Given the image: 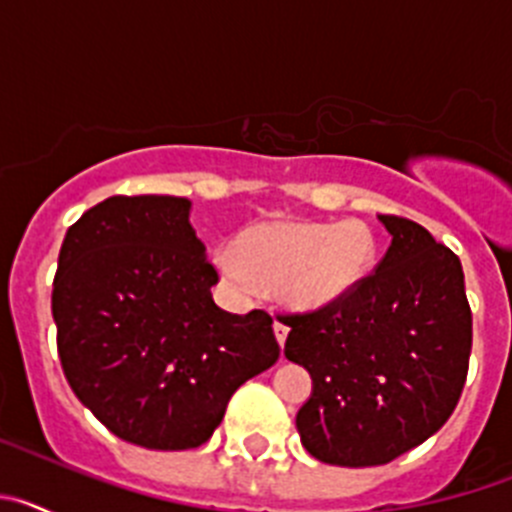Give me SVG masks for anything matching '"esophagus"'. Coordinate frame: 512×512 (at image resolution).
<instances>
[{
	"instance_id": "1",
	"label": "esophagus",
	"mask_w": 512,
	"mask_h": 512,
	"mask_svg": "<svg viewBox=\"0 0 512 512\" xmlns=\"http://www.w3.org/2000/svg\"><path fill=\"white\" fill-rule=\"evenodd\" d=\"M287 333H289V325L284 323V320H274V336H277L279 346H284V341H287Z\"/></svg>"
}]
</instances>
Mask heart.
Instances as JSON below:
<instances>
[{
    "label": "heart",
    "mask_w": 512,
    "mask_h": 512,
    "mask_svg": "<svg viewBox=\"0 0 512 512\" xmlns=\"http://www.w3.org/2000/svg\"><path fill=\"white\" fill-rule=\"evenodd\" d=\"M377 241L359 220L330 223H261L241 235V253L220 248L215 266L238 292L259 282L279 289L295 310H320L351 295L374 269Z\"/></svg>",
    "instance_id": "1"
}]
</instances>
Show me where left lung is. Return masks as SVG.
<instances>
[{
    "label": "left lung",
    "instance_id": "obj_1",
    "mask_svg": "<svg viewBox=\"0 0 512 512\" xmlns=\"http://www.w3.org/2000/svg\"><path fill=\"white\" fill-rule=\"evenodd\" d=\"M379 220L392 243L351 295L282 315L284 356L312 377L302 446L336 467H377L420 446L451 418L469 372L459 256L408 217Z\"/></svg>",
    "mask_w": 512,
    "mask_h": 512
}]
</instances>
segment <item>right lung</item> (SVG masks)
Instances as JSON below:
<instances>
[{"mask_svg": "<svg viewBox=\"0 0 512 512\" xmlns=\"http://www.w3.org/2000/svg\"><path fill=\"white\" fill-rule=\"evenodd\" d=\"M192 202L117 194L66 230L53 279L63 374L122 441L197 449L246 379L277 364L271 315L215 305Z\"/></svg>", "mask_w": 512, "mask_h": 512, "instance_id": "right-lung-1", "label": "right lung"}]
</instances>
